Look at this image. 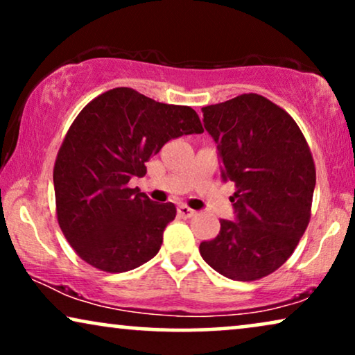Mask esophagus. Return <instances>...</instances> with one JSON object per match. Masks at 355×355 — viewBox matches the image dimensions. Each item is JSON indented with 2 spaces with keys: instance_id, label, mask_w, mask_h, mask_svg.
Wrapping results in <instances>:
<instances>
[{
  "instance_id": "obj_1",
  "label": "esophagus",
  "mask_w": 355,
  "mask_h": 355,
  "mask_svg": "<svg viewBox=\"0 0 355 355\" xmlns=\"http://www.w3.org/2000/svg\"><path fill=\"white\" fill-rule=\"evenodd\" d=\"M178 213H179V215H181L182 218H192V216L197 215V211L192 210V208H189L187 205H179Z\"/></svg>"
}]
</instances>
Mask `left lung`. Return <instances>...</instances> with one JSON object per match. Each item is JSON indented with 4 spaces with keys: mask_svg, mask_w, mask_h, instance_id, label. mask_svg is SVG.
Wrapping results in <instances>:
<instances>
[{
    "mask_svg": "<svg viewBox=\"0 0 355 355\" xmlns=\"http://www.w3.org/2000/svg\"><path fill=\"white\" fill-rule=\"evenodd\" d=\"M223 179L234 182L236 220H220L202 259L234 281H255L293 255L310 221L317 173L302 130L265 96L244 94L202 108Z\"/></svg>",
    "mask_w": 355,
    "mask_h": 355,
    "instance_id": "8db88e82",
    "label": "left lung"
}]
</instances>
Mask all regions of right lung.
I'll return each instance as SVG.
<instances>
[{
	"label": "right lung",
	"instance_id": "add662e5",
	"mask_svg": "<svg viewBox=\"0 0 355 355\" xmlns=\"http://www.w3.org/2000/svg\"><path fill=\"white\" fill-rule=\"evenodd\" d=\"M202 132L191 106L159 103L129 87L84 106L53 169L58 225L82 260L123 273L158 254L176 207L150 200L129 181L145 176V163L171 139Z\"/></svg>",
	"mask_w": 355,
	"mask_h": 355
}]
</instances>
